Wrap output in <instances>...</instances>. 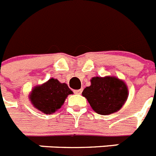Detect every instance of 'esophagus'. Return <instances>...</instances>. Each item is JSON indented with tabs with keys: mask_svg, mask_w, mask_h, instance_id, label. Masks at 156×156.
<instances>
[{
	"mask_svg": "<svg viewBox=\"0 0 156 156\" xmlns=\"http://www.w3.org/2000/svg\"><path fill=\"white\" fill-rule=\"evenodd\" d=\"M82 91H83V89H78V90H74L73 92H74V93H75V94L80 95V94L82 93Z\"/></svg>",
	"mask_w": 156,
	"mask_h": 156,
	"instance_id": "obj_1",
	"label": "esophagus"
}]
</instances>
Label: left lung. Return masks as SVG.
Instances as JSON below:
<instances>
[{
    "instance_id": "8db88e82",
    "label": "left lung",
    "mask_w": 156,
    "mask_h": 156,
    "mask_svg": "<svg viewBox=\"0 0 156 156\" xmlns=\"http://www.w3.org/2000/svg\"><path fill=\"white\" fill-rule=\"evenodd\" d=\"M82 96L87 100L96 113L110 115L121 108L128 96L126 83L115 76H96L86 87Z\"/></svg>"
}]
</instances>
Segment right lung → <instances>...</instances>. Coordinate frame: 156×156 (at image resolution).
I'll list each match as a JSON object with an SVG mask.
<instances>
[{
    "label": "right lung",
    "instance_id": "obj_1",
    "mask_svg": "<svg viewBox=\"0 0 156 156\" xmlns=\"http://www.w3.org/2000/svg\"><path fill=\"white\" fill-rule=\"evenodd\" d=\"M70 94L73 92L66 83L51 78L43 84L33 87L29 100L37 109L45 114H52L61 108Z\"/></svg>",
    "mask_w": 156,
    "mask_h": 156
}]
</instances>
